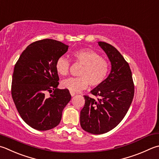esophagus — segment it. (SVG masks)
<instances>
[{
	"label": "esophagus",
	"mask_w": 159,
	"mask_h": 159,
	"mask_svg": "<svg viewBox=\"0 0 159 159\" xmlns=\"http://www.w3.org/2000/svg\"><path fill=\"white\" fill-rule=\"evenodd\" d=\"M70 95H71V96H74V95H75V93L74 91H70Z\"/></svg>",
	"instance_id": "1"
}]
</instances>
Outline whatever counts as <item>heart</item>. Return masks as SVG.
Instances as JSON below:
<instances>
[{"mask_svg": "<svg viewBox=\"0 0 159 159\" xmlns=\"http://www.w3.org/2000/svg\"><path fill=\"white\" fill-rule=\"evenodd\" d=\"M72 56L75 62L83 66L79 73L80 77L64 80L61 82L63 88L72 91H80L86 89L89 84L95 88L104 82L109 72V64L98 52L91 49L82 48L75 50ZM70 66V61L64 57L57 59L55 68L61 75H68Z\"/></svg>", "mask_w": 159, "mask_h": 159, "instance_id": "heart-1", "label": "heart"}]
</instances>
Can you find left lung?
Returning a JSON list of instances; mask_svg holds the SVG:
<instances>
[{
  "instance_id": "left-lung-1",
  "label": "left lung",
  "mask_w": 159,
  "mask_h": 159,
  "mask_svg": "<svg viewBox=\"0 0 159 159\" xmlns=\"http://www.w3.org/2000/svg\"><path fill=\"white\" fill-rule=\"evenodd\" d=\"M98 43L111 63V71L101 85L91 91L96 99L84 95L85 104L80 112V125L84 130L93 134H102L115 128L127 114L134 95L127 61L111 45Z\"/></svg>"
}]
</instances>
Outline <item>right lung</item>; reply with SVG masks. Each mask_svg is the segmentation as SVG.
I'll return each mask as SVG.
<instances>
[{"mask_svg":"<svg viewBox=\"0 0 159 159\" xmlns=\"http://www.w3.org/2000/svg\"><path fill=\"white\" fill-rule=\"evenodd\" d=\"M68 48L67 45L50 39L35 41L14 66L11 96L21 118L34 129L46 131L57 126L70 100L68 89H57L59 78L55 68L57 59Z\"/></svg>","mask_w":159,"mask_h":159,"instance_id":"right-lung-1","label":"right lung"}]
</instances>
